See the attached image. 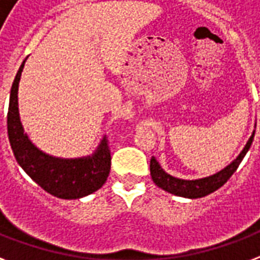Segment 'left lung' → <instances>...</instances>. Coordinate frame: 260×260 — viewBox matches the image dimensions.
Wrapping results in <instances>:
<instances>
[{"label": "left lung", "mask_w": 260, "mask_h": 260, "mask_svg": "<svg viewBox=\"0 0 260 260\" xmlns=\"http://www.w3.org/2000/svg\"><path fill=\"white\" fill-rule=\"evenodd\" d=\"M254 135H251L250 140L247 142L246 147L243 148L238 158L235 159L234 162L231 163L230 166H226L224 170L220 173L214 174L212 177L202 178V179H196V181H183V179H178L167 173L163 171V169L159 166V163L156 162V159L152 156L150 162V170L152 181L155 182V185L159 186L160 189L166 190L169 193H173L179 197L186 198H201L205 197L208 194L213 193L217 189H220L224 183H225L235 171L238 170L239 165L242 163L243 158L246 156L247 151L250 150L252 140H254Z\"/></svg>", "instance_id": "8db88e82"}]
</instances>
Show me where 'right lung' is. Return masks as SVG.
Instances as JSON below:
<instances>
[{
    "mask_svg": "<svg viewBox=\"0 0 260 260\" xmlns=\"http://www.w3.org/2000/svg\"><path fill=\"white\" fill-rule=\"evenodd\" d=\"M24 63L18 69L10 89L8 109V136L14 158L32 179L47 193L64 200L85 197L104 183L110 171V150L106 139L100 150L87 159H58L39 151L22 131L17 108L18 82Z\"/></svg>",
    "mask_w": 260,
    "mask_h": 260,
    "instance_id": "obj_1",
    "label": "right lung"
}]
</instances>
